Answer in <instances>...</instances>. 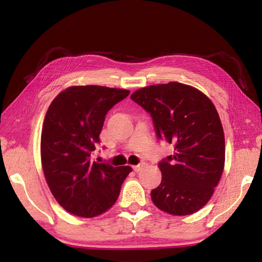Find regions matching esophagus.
Masks as SVG:
<instances>
[{"label":"esophagus","mask_w":262,"mask_h":262,"mask_svg":"<svg viewBox=\"0 0 262 262\" xmlns=\"http://www.w3.org/2000/svg\"><path fill=\"white\" fill-rule=\"evenodd\" d=\"M142 167H143V164H139V165L133 166V170H134L135 172H139Z\"/></svg>","instance_id":"34e87169"}]
</instances>
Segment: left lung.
I'll return each mask as SVG.
<instances>
[{
    "label": "left lung",
    "instance_id": "obj_1",
    "mask_svg": "<svg viewBox=\"0 0 262 262\" xmlns=\"http://www.w3.org/2000/svg\"><path fill=\"white\" fill-rule=\"evenodd\" d=\"M130 98L151 114L159 139L174 148L159 163L162 183L151 190L155 206L174 216L200 210L224 170V132L215 105L199 89L179 82L141 88Z\"/></svg>",
    "mask_w": 262,
    "mask_h": 262
}]
</instances>
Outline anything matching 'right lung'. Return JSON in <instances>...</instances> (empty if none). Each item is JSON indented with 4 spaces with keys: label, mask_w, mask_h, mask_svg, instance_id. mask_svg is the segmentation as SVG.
Returning <instances> with one entry per match:
<instances>
[{
    "label": "right lung",
    "mask_w": 262,
    "mask_h": 262,
    "mask_svg": "<svg viewBox=\"0 0 262 262\" xmlns=\"http://www.w3.org/2000/svg\"><path fill=\"white\" fill-rule=\"evenodd\" d=\"M129 90L74 85L61 91L42 123L41 165L53 196L73 215L95 217L108 210L120 194L130 166L91 161L105 115Z\"/></svg>",
    "instance_id": "add662e5"
}]
</instances>
